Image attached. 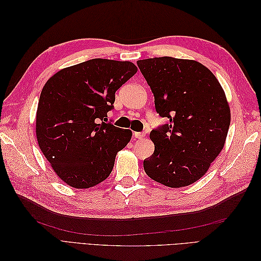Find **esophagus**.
<instances>
[{
    "instance_id": "34e87169",
    "label": "esophagus",
    "mask_w": 261,
    "mask_h": 261,
    "mask_svg": "<svg viewBox=\"0 0 261 261\" xmlns=\"http://www.w3.org/2000/svg\"><path fill=\"white\" fill-rule=\"evenodd\" d=\"M144 137H145V133H140V132H135V133H134V138L143 139Z\"/></svg>"
}]
</instances>
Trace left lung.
<instances>
[{
    "mask_svg": "<svg viewBox=\"0 0 261 261\" xmlns=\"http://www.w3.org/2000/svg\"><path fill=\"white\" fill-rule=\"evenodd\" d=\"M137 65L153 93L155 111L169 118L150 133L154 151L144 160L145 172L172 188L191 185L223 149L231 123L225 93L197 61L163 57Z\"/></svg>",
    "mask_w": 261,
    "mask_h": 261,
    "instance_id": "left-lung-1",
    "label": "left lung"
}]
</instances>
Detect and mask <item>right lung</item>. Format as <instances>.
<instances>
[{
    "instance_id": "obj_1",
    "label": "right lung",
    "mask_w": 261,
    "mask_h": 261,
    "mask_svg": "<svg viewBox=\"0 0 261 261\" xmlns=\"http://www.w3.org/2000/svg\"><path fill=\"white\" fill-rule=\"evenodd\" d=\"M137 73L132 62L92 59L61 69L46 82L39 99V147L57 175L74 188L103 181L132 132L108 121L115 91Z\"/></svg>"
}]
</instances>
